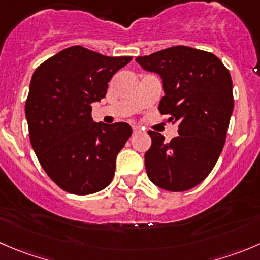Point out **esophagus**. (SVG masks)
<instances>
[{
    "label": "esophagus",
    "mask_w": 260,
    "mask_h": 260,
    "mask_svg": "<svg viewBox=\"0 0 260 260\" xmlns=\"http://www.w3.org/2000/svg\"><path fill=\"white\" fill-rule=\"evenodd\" d=\"M132 131H133V135H138V133L142 132V129H141L140 127H133Z\"/></svg>",
    "instance_id": "1"
}]
</instances>
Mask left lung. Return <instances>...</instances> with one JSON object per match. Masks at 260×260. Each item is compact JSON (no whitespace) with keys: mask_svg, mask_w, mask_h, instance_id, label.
I'll list each match as a JSON object with an SVG mask.
<instances>
[{"mask_svg":"<svg viewBox=\"0 0 260 260\" xmlns=\"http://www.w3.org/2000/svg\"><path fill=\"white\" fill-rule=\"evenodd\" d=\"M136 60L162 79L158 112L178 124L179 133L166 143L162 135L148 131V178L165 190H189L207 178L225 145L234 109L230 72L212 53L184 45Z\"/></svg>","mask_w":260,"mask_h":260,"instance_id":"left-lung-1","label":"left lung"}]
</instances>
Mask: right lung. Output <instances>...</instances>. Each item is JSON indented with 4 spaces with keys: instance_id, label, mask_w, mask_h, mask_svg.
Returning <instances> with one entry per match:
<instances>
[{
    "instance_id": "1",
    "label": "right lung",
    "mask_w": 260,
    "mask_h": 260,
    "mask_svg": "<svg viewBox=\"0 0 260 260\" xmlns=\"http://www.w3.org/2000/svg\"><path fill=\"white\" fill-rule=\"evenodd\" d=\"M132 57H108L81 45L66 48L37 67L25 103L30 143L47 175L77 196L113 180L115 158L132 135L127 123H94L95 102Z\"/></svg>"
}]
</instances>
